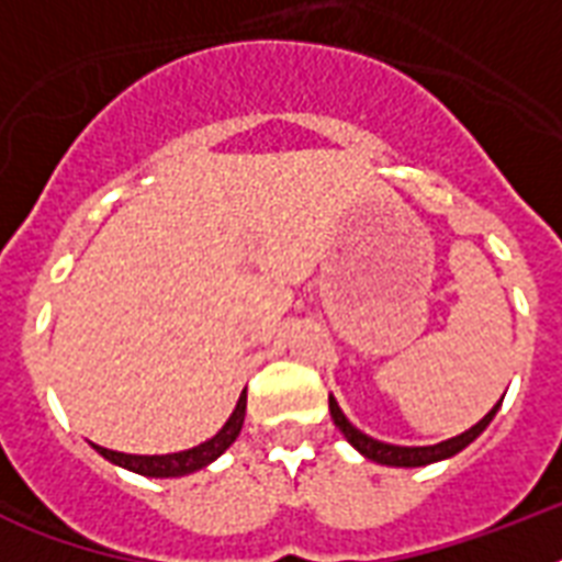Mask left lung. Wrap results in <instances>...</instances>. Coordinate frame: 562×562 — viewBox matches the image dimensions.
Here are the masks:
<instances>
[{"mask_svg":"<svg viewBox=\"0 0 562 562\" xmlns=\"http://www.w3.org/2000/svg\"><path fill=\"white\" fill-rule=\"evenodd\" d=\"M502 402H496L493 405V411L490 414H484V417L475 423L472 428H467L463 435L458 437H449V440H443V443H435V446H393V443H382V440H375V437H368L364 431H359V428L352 426L350 419L344 417V411L338 408V402H335V396H329V414H333L335 426L341 428L344 437L350 440L356 449H359L368 461H375V463H384V467H426V463H435V461H446V458H452V454H458L461 449H467V446L475 440V437L484 431V428L490 426V419L496 417V411Z\"/></svg>","mask_w":562,"mask_h":562,"instance_id":"8db88e82","label":"left lung"}]
</instances>
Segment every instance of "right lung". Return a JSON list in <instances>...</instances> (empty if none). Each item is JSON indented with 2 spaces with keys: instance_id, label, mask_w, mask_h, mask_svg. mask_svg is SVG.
I'll list each match as a JSON object with an SVG mask.
<instances>
[{
  "instance_id": "add662e5",
  "label": "right lung",
  "mask_w": 562,
  "mask_h": 562,
  "mask_svg": "<svg viewBox=\"0 0 562 562\" xmlns=\"http://www.w3.org/2000/svg\"><path fill=\"white\" fill-rule=\"evenodd\" d=\"M245 408H247V393H241L236 402V408H233L227 423L221 426L218 435L210 437L206 443L192 446V449H187V452L125 454V452H113V449H104V446H95V452H99L101 458H108L110 463H119V467L136 472V475H148V479H178V475H189V472L203 470L206 463H212L218 454H224L229 446L236 443L238 431H241V423H245Z\"/></svg>"
}]
</instances>
